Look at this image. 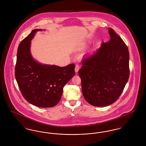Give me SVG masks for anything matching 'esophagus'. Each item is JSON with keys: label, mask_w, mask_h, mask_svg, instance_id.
<instances>
[{"label": "esophagus", "mask_w": 146, "mask_h": 146, "mask_svg": "<svg viewBox=\"0 0 146 146\" xmlns=\"http://www.w3.org/2000/svg\"><path fill=\"white\" fill-rule=\"evenodd\" d=\"M79 68H80V66L78 64H76V67H75V72L77 73L78 72V70H79Z\"/></svg>", "instance_id": "esophagus-1"}]
</instances>
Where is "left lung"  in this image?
<instances>
[{"instance_id":"1","label":"left lung","mask_w":146,"mask_h":146,"mask_svg":"<svg viewBox=\"0 0 146 146\" xmlns=\"http://www.w3.org/2000/svg\"><path fill=\"white\" fill-rule=\"evenodd\" d=\"M111 39L82 61L78 74L85 100L96 107L115 102L125 88L130 74L129 52L123 39L111 28Z\"/></svg>"}]
</instances>
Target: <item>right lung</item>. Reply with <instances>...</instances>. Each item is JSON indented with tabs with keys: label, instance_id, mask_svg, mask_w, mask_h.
Wrapping results in <instances>:
<instances>
[{
	"label": "right lung",
	"instance_id": "right-lung-1",
	"mask_svg": "<svg viewBox=\"0 0 146 146\" xmlns=\"http://www.w3.org/2000/svg\"><path fill=\"white\" fill-rule=\"evenodd\" d=\"M35 29L20 43L15 66V78L23 97L31 104L42 108L52 107L62 96L63 88L75 74V64L66 67L38 62L31 53Z\"/></svg>",
	"mask_w": 146,
	"mask_h": 146
}]
</instances>
